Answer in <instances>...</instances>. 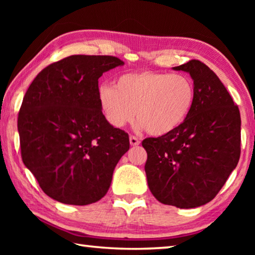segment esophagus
Masks as SVG:
<instances>
[{"label": "esophagus", "mask_w": 255, "mask_h": 255, "mask_svg": "<svg viewBox=\"0 0 255 255\" xmlns=\"http://www.w3.org/2000/svg\"><path fill=\"white\" fill-rule=\"evenodd\" d=\"M129 141H130L131 146H137V145L140 144L139 139H138V138L135 137V136H130V138H129Z\"/></svg>", "instance_id": "1"}]
</instances>
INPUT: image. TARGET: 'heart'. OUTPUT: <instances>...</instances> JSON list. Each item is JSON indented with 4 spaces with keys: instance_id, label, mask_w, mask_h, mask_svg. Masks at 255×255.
<instances>
[{
    "instance_id": "b5f03b06",
    "label": "heart",
    "mask_w": 255,
    "mask_h": 255,
    "mask_svg": "<svg viewBox=\"0 0 255 255\" xmlns=\"http://www.w3.org/2000/svg\"><path fill=\"white\" fill-rule=\"evenodd\" d=\"M98 100L108 124L122 128L137 115V127L153 136L167 135L182 125L196 101L193 81L185 74L126 73L115 86L103 84Z\"/></svg>"
}]
</instances>
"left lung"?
<instances>
[{
    "label": "left lung",
    "instance_id": "obj_1",
    "mask_svg": "<svg viewBox=\"0 0 255 255\" xmlns=\"http://www.w3.org/2000/svg\"><path fill=\"white\" fill-rule=\"evenodd\" d=\"M187 72L196 101L187 120L167 135L146 138V178L164 205L196 208L214 199L239 163L240 110L218 76L200 60L173 67Z\"/></svg>",
    "mask_w": 255,
    "mask_h": 255
}]
</instances>
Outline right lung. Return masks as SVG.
I'll list each match as a JSON object with an SVG mask.
<instances>
[{"label":"right lung","mask_w":255,"mask_h":255,"mask_svg":"<svg viewBox=\"0 0 255 255\" xmlns=\"http://www.w3.org/2000/svg\"><path fill=\"white\" fill-rule=\"evenodd\" d=\"M124 64L114 56H68L45 67L25 92L18 117L21 156L53 199L85 206L109 190L129 137L103 116L98 80Z\"/></svg>","instance_id":"1"}]
</instances>
